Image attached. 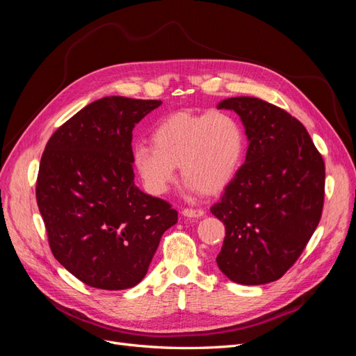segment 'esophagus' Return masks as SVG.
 <instances>
[{
	"mask_svg": "<svg viewBox=\"0 0 356 356\" xmlns=\"http://www.w3.org/2000/svg\"><path fill=\"white\" fill-rule=\"evenodd\" d=\"M203 213H204L203 209H193V208L182 209V215H184V217H188V218H199V217H202Z\"/></svg>",
	"mask_w": 356,
	"mask_h": 356,
	"instance_id": "34e87169",
	"label": "esophagus"
}]
</instances>
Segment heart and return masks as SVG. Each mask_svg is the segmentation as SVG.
I'll return each mask as SVG.
<instances>
[{
	"label": "heart",
	"instance_id": "b5f03b06",
	"mask_svg": "<svg viewBox=\"0 0 356 356\" xmlns=\"http://www.w3.org/2000/svg\"><path fill=\"white\" fill-rule=\"evenodd\" d=\"M152 144L134 149L135 166L149 193L163 195L179 165L188 190L217 195L241 166L245 135L239 122L227 113L179 111L154 126Z\"/></svg>",
	"mask_w": 356,
	"mask_h": 356
}]
</instances>
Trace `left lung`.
Instances as JSON below:
<instances>
[{
  "mask_svg": "<svg viewBox=\"0 0 356 356\" xmlns=\"http://www.w3.org/2000/svg\"><path fill=\"white\" fill-rule=\"evenodd\" d=\"M248 136L245 163L211 212L225 225L220 270L242 285L277 281L316 230L325 163L306 127L279 106L251 96L224 99Z\"/></svg>",
  "mask_w": 356,
  "mask_h": 356,
  "instance_id": "left-lung-1",
  "label": "left lung"
}]
</instances>
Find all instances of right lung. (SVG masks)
<instances>
[{"label": "right lung", "mask_w": 356, "mask_h": 356, "mask_svg": "<svg viewBox=\"0 0 356 356\" xmlns=\"http://www.w3.org/2000/svg\"><path fill=\"white\" fill-rule=\"evenodd\" d=\"M160 104L95 101L58 127L41 156L35 196L50 250L89 286L141 282L161 236L178 221L170 203L134 182L132 131Z\"/></svg>", "instance_id": "1"}]
</instances>
